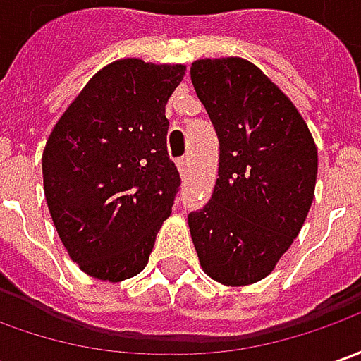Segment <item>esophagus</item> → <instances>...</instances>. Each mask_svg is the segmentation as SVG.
Instances as JSON below:
<instances>
[{
	"mask_svg": "<svg viewBox=\"0 0 361 361\" xmlns=\"http://www.w3.org/2000/svg\"><path fill=\"white\" fill-rule=\"evenodd\" d=\"M188 168H190V159H188V157H180V159H178V169H180L181 176L188 173Z\"/></svg>",
	"mask_w": 361,
	"mask_h": 361,
	"instance_id": "obj_1",
	"label": "esophagus"
}]
</instances>
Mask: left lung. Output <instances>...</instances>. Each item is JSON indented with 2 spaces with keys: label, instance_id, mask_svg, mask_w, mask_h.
I'll return each mask as SVG.
<instances>
[{
  "label": "left lung",
  "instance_id": "1",
  "mask_svg": "<svg viewBox=\"0 0 361 361\" xmlns=\"http://www.w3.org/2000/svg\"><path fill=\"white\" fill-rule=\"evenodd\" d=\"M192 83L219 140L209 202L188 216L200 264L224 286L264 280L314 202L317 149L304 118L242 57L193 61Z\"/></svg>",
  "mask_w": 361,
  "mask_h": 361
}]
</instances>
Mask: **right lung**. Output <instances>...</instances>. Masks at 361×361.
Returning a JSON list of instances; mask_svg holds the SVG:
<instances>
[{"label": "right lung", "instance_id": "add662e5", "mask_svg": "<svg viewBox=\"0 0 361 361\" xmlns=\"http://www.w3.org/2000/svg\"><path fill=\"white\" fill-rule=\"evenodd\" d=\"M185 66L119 59L99 69L59 118L42 169L47 207L69 257L97 280L140 274L180 171L168 154L166 104Z\"/></svg>", "mask_w": 361, "mask_h": 361}]
</instances>
